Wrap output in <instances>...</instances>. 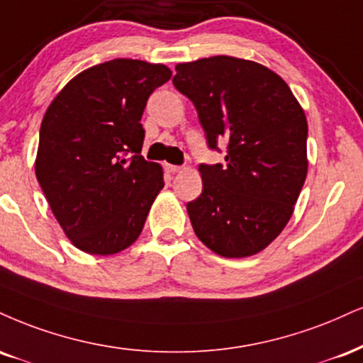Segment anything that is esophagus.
<instances>
[{"instance_id":"obj_1","label":"esophagus","mask_w":363,"mask_h":363,"mask_svg":"<svg viewBox=\"0 0 363 363\" xmlns=\"http://www.w3.org/2000/svg\"><path fill=\"white\" fill-rule=\"evenodd\" d=\"M165 169H167V172H170V174H177V172H181V170H182L181 165H172V164L165 165Z\"/></svg>"}]
</instances>
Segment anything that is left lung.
<instances>
[{"instance_id":"1","label":"left lung","mask_w":363,"mask_h":363,"mask_svg":"<svg viewBox=\"0 0 363 363\" xmlns=\"http://www.w3.org/2000/svg\"><path fill=\"white\" fill-rule=\"evenodd\" d=\"M176 72L208 145L228 143L225 165H199L203 193L187 203L196 237L225 259L255 255L281 235L306 181L303 106L279 74L253 60L215 55Z\"/></svg>"}]
</instances>
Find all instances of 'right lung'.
<instances>
[{"label":"right lung","instance_id":"right-lung-1","mask_svg":"<svg viewBox=\"0 0 363 363\" xmlns=\"http://www.w3.org/2000/svg\"><path fill=\"white\" fill-rule=\"evenodd\" d=\"M164 64L113 59L72 77L43 115L35 176L79 250L113 255L142 233L164 170L142 152L148 96L167 82Z\"/></svg>","mask_w":363,"mask_h":363}]
</instances>
